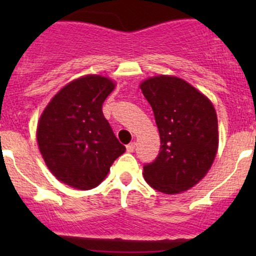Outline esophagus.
Wrapping results in <instances>:
<instances>
[{
	"mask_svg": "<svg viewBox=\"0 0 256 256\" xmlns=\"http://www.w3.org/2000/svg\"><path fill=\"white\" fill-rule=\"evenodd\" d=\"M126 151H128V154H132V152L135 151V144H128V146H126Z\"/></svg>",
	"mask_w": 256,
	"mask_h": 256,
	"instance_id": "1",
	"label": "esophagus"
}]
</instances>
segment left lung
Listing matches in <instances>:
<instances>
[{"label": "left lung", "instance_id": "1", "mask_svg": "<svg viewBox=\"0 0 256 256\" xmlns=\"http://www.w3.org/2000/svg\"><path fill=\"white\" fill-rule=\"evenodd\" d=\"M140 89L161 138L157 158L144 167V180L166 194L186 192L204 178L218 152L216 109L203 92L178 76H151Z\"/></svg>", "mask_w": 256, "mask_h": 256}]
</instances>
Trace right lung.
Wrapping results in <instances>:
<instances>
[{"label":"right lung","mask_w":256,"mask_h":256,"mask_svg":"<svg viewBox=\"0 0 256 256\" xmlns=\"http://www.w3.org/2000/svg\"><path fill=\"white\" fill-rule=\"evenodd\" d=\"M115 86L108 76H82L64 85L43 110L38 147L50 174L64 184L80 190L98 187L125 152L102 110Z\"/></svg>","instance_id":"1"}]
</instances>
